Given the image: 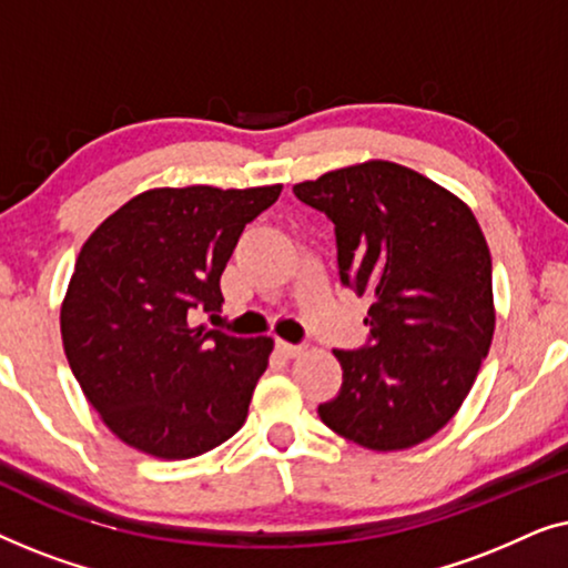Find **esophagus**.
Masks as SVG:
<instances>
[{
  "label": "esophagus",
  "mask_w": 568,
  "mask_h": 568,
  "mask_svg": "<svg viewBox=\"0 0 568 568\" xmlns=\"http://www.w3.org/2000/svg\"><path fill=\"white\" fill-rule=\"evenodd\" d=\"M276 348H278V354L286 356V359H294V356H300L302 352H305V346L290 344V341H276Z\"/></svg>",
  "instance_id": "1"
}]
</instances>
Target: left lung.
<instances>
[{"label":"left lung","mask_w":568,"mask_h":568,"mask_svg":"<svg viewBox=\"0 0 568 568\" xmlns=\"http://www.w3.org/2000/svg\"><path fill=\"white\" fill-rule=\"evenodd\" d=\"M336 227L341 284L372 297L367 344L336 348L344 383L321 422L390 453L463 406L494 338L491 253L476 216L429 178L369 160L294 185Z\"/></svg>","instance_id":"obj_1"}]
</instances>
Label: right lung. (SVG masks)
<instances>
[{"label":"right lung","instance_id":"obj_1","mask_svg":"<svg viewBox=\"0 0 568 568\" xmlns=\"http://www.w3.org/2000/svg\"><path fill=\"white\" fill-rule=\"evenodd\" d=\"M282 185L154 189L108 216L77 255L61 338L108 429L162 460L209 453L245 424L274 341L193 328L222 307L220 278L245 224Z\"/></svg>","mask_w":568,"mask_h":568}]
</instances>
